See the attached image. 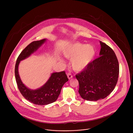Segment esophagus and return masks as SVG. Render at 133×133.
Returning a JSON list of instances; mask_svg holds the SVG:
<instances>
[{"instance_id": "obj_1", "label": "esophagus", "mask_w": 133, "mask_h": 133, "mask_svg": "<svg viewBox=\"0 0 133 133\" xmlns=\"http://www.w3.org/2000/svg\"><path fill=\"white\" fill-rule=\"evenodd\" d=\"M67 76H68V78H69V79H71V78L73 77V75H72V74L71 73H68V74H67Z\"/></svg>"}]
</instances>
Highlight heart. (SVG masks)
<instances>
[{"label": "heart", "instance_id": "obj_1", "mask_svg": "<svg viewBox=\"0 0 133 133\" xmlns=\"http://www.w3.org/2000/svg\"><path fill=\"white\" fill-rule=\"evenodd\" d=\"M95 53V48L92 45L76 43L65 50L64 55L67 58L72 59L71 64L74 70L80 71L92 61Z\"/></svg>", "mask_w": 133, "mask_h": 133}]
</instances>
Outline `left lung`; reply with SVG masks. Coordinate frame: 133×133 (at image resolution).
<instances>
[{"label":"left lung","mask_w":133,"mask_h":133,"mask_svg":"<svg viewBox=\"0 0 133 133\" xmlns=\"http://www.w3.org/2000/svg\"><path fill=\"white\" fill-rule=\"evenodd\" d=\"M100 56L76 75L78 92L83 99L89 101L106 98L114 90L118 79L119 65L114 51L105 43L100 41Z\"/></svg>","instance_id":"left-lung-1"}]
</instances>
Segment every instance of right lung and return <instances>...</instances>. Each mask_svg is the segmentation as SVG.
I'll list each match as a JSON object with an SVG mask.
<instances>
[{"instance_id": "add662e5", "label": "right lung", "mask_w": 133, "mask_h": 133, "mask_svg": "<svg viewBox=\"0 0 133 133\" xmlns=\"http://www.w3.org/2000/svg\"><path fill=\"white\" fill-rule=\"evenodd\" d=\"M45 40L46 39H43L30 43L19 54L15 68L16 81L21 94L25 99L31 103L40 105H46L55 102L60 93L63 84L69 80L65 71H62L52 74L46 83L38 90H31L27 88L21 82L18 70L20 61L30 56Z\"/></svg>"}]
</instances>
